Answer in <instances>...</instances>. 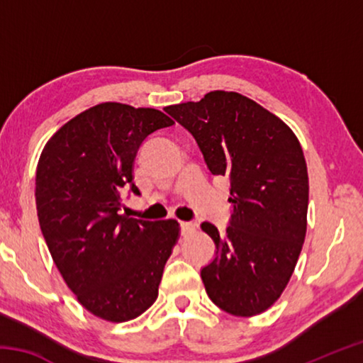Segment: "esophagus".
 <instances>
[{"instance_id": "1", "label": "esophagus", "mask_w": 363, "mask_h": 363, "mask_svg": "<svg viewBox=\"0 0 363 363\" xmlns=\"http://www.w3.org/2000/svg\"><path fill=\"white\" fill-rule=\"evenodd\" d=\"M179 227L182 235H189V233H192L195 230V224L192 223H179Z\"/></svg>"}]
</instances>
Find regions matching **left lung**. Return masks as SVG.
<instances>
[{
	"label": "left lung",
	"mask_w": 363,
	"mask_h": 363,
	"mask_svg": "<svg viewBox=\"0 0 363 363\" xmlns=\"http://www.w3.org/2000/svg\"><path fill=\"white\" fill-rule=\"evenodd\" d=\"M195 138L208 169L230 179V225L201 224L216 257L201 269L208 296L237 317L267 311L290 281L307 230L309 177L290 126L233 91L164 108Z\"/></svg>",
	"instance_id": "obj_1"
}]
</instances>
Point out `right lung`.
I'll return each instance as SVG.
<instances>
[{
	"label": "right lung",
	"mask_w": 363,
	"mask_h": 363,
	"mask_svg": "<svg viewBox=\"0 0 363 363\" xmlns=\"http://www.w3.org/2000/svg\"><path fill=\"white\" fill-rule=\"evenodd\" d=\"M155 108L104 102L52 134L36 167V211L49 253L86 311L128 322L158 298L179 238L174 219L120 214L123 189L139 195L134 158L149 134L173 126Z\"/></svg>",
	"instance_id": "add662e5"
}]
</instances>
